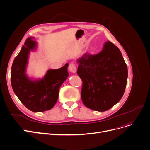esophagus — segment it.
Masks as SVG:
<instances>
[{
	"label": "esophagus",
	"instance_id": "1",
	"mask_svg": "<svg viewBox=\"0 0 150 150\" xmlns=\"http://www.w3.org/2000/svg\"><path fill=\"white\" fill-rule=\"evenodd\" d=\"M68 69L69 71L72 73H75L76 72V67L73 63H71L69 65Z\"/></svg>",
	"mask_w": 150,
	"mask_h": 150
}]
</instances>
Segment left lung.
Masks as SVG:
<instances>
[{
	"label": "left lung",
	"mask_w": 150,
	"mask_h": 150,
	"mask_svg": "<svg viewBox=\"0 0 150 150\" xmlns=\"http://www.w3.org/2000/svg\"><path fill=\"white\" fill-rule=\"evenodd\" d=\"M77 62V73L82 81L81 98L85 106L105 111L119 102L126 88L128 69L116 46L107 41L99 53L85 54Z\"/></svg>",
	"instance_id": "left-lung-1"
}]
</instances>
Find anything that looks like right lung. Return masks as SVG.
<instances>
[{
	"instance_id": "right-lung-1",
	"label": "right lung",
	"mask_w": 150,
	"mask_h": 150,
	"mask_svg": "<svg viewBox=\"0 0 150 150\" xmlns=\"http://www.w3.org/2000/svg\"><path fill=\"white\" fill-rule=\"evenodd\" d=\"M30 37L25 42L11 67V83L20 101L33 112H43L54 106L60 86L67 79L68 64L57 69H48L42 79H31L26 74L30 51L36 50L37 42Z\"/></svg>"
}]
</instances>
